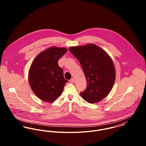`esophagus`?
<instances>
[{
    "label": "esophagus",
    "mask_w": 146,
    "mask_h": 146,
    "mask_svg": "<svg viewBox=\"0 0 146 146\" xmlns=\"http://www.w3.org/2000/svg\"><path fill=\"white\" fill-rule=\"evenodd\" d=\"M70 83H74L75 82V80H74V79L72 78L71 79H70Z\"/></svg>",
    "instance_id": "obj_1"
}]
</instances>
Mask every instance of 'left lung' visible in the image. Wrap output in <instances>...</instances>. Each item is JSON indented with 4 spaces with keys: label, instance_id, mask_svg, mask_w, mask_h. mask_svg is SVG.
Listing matches in <instances>:
<instances>
[{
    "label": "left lung",
    "instance_id": "obj_1",
    "mask_svg": "<svg viewBox=\"0 0 146 146\" xmlns=\"http://www.w3.org/2000/svg\"><path fill=\"white\" fill-rule=\"evenodd\" d=\"M69 50L79 61L86 79V88L80 93L81 96L90 104L102 101L111 90L115 80V68L111 58L94 44L71 46Z\"/></svg>",
    "mask_w": 146,
    "mask_h": 146
}]
</instances>
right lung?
I'll list each match as a JSON object with an SVG mask.
<instances>
[{"label":"right lung","mask_w":146,"mask_h":146,"mask_svg":"<svg viewBox=\"0 0 146 146\" xmlns=\"http://www.w3.org/2000/svg\"><path fill=\"white\" fill-rule=\"evenodd\" d=\"M67 51L63 47L49 48L39 53L30 66L28 76L30 86L35 94L44 102L54 101L68 82L58 64Z\"/></svg>","instance_id":"right-lung-1"}]
</instances>
